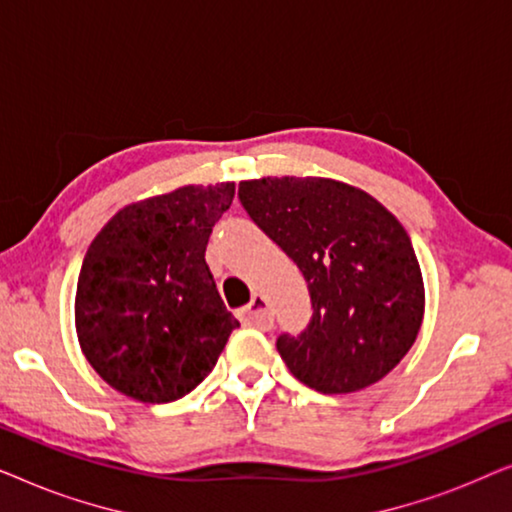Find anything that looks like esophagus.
Returning <instances> with one entry per match:
<instances>
[{"label":"esophagus","instance_id":"34e87169","mask_svg":"<svg viewBox=\"0 0 512 512\" xmlns=\"http://www.w3.org/2000/svg\"><path fill=\"white\" fill-rule=\"evenodd\" d=\"M240 314H242L244 324L254 326V328H258V331H270L272 324H275V317H272L268 300H265L263 296H258V293L251 298V303L247 307H242Z\"/></svg>","mask_w":512,"mask_h":512}]
</instances>
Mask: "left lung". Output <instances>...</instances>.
<instances>
[{"mask_svg":"<svg viewBox=\"0 0 512 512\" xmlns=\"http://www.w3.org/2000/svg\"><path fill=\"white\" fill-rule=\"evenodd\" d=\"M237 198L310 291V324L277 338L291 375L319 394L380 382L408 354L424 317L422 272L396 216L331 179L242 181Z\"/></svg>","mask_w":512,"mask_h":512,"instance_id":"1","label":"left lung"}]
</instances>
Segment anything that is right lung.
Masks as SVG:
<instances>
[{
	"label": "right lung",
	"mask_w": 512,
	"mask_h": 512,
	"mask_svg": "<svg viewBox=\"0 0 512 512\" xmlns=\"http://www.w3.org/2000/svg\"><path fill=\"white\" fill-rule=\"evenodd\" d=\"M235 184L184 186L118 212L83 258L76 331L109 387L172 403L212 373L240 326L205 261Z\"/></svg>",
	"instance_id": "right-lung-1"
}]
</instances>
